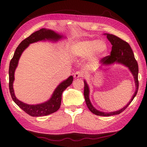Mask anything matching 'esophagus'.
Segmentation results:
<instances>
[{
	"label": "esophagus",
	"instance_id": "1",
	"mask_svg": "<svg viewBox=\"0 0 147 147\" xmlns=\"http://www.w3.org/2000/svg\"><path fill=\"white\" fill-rule=\"evenodd\" d=\"M83 76V74L82 72H80V71H78V72H76L74 75V77L75 78H81Z\"/></svg>",
	"mask_w": 147,
	"mask_h": 147
}]
</instances>
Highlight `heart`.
Wrapping results in <instances>:
<instances>
[{"label":"heart","mask_w":147,"mask_h":147,"mask_svg":"<svg viewBox=\"0 0 147 147\" xmlns=\"http://www.w3.org/2000/svg\"><path fill=\"white\" fill-rule=\"evenodd\" d=\"M108 45L103 40H85L75 42L70 49V55L76 58H84L88 56V63L91 64L97 59L105 56Z\"/></svg>","instance_id":"obj_1"}]
</instances>
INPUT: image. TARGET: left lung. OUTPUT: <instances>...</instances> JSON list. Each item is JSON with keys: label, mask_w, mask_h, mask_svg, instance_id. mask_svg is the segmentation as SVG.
<instances>
[{"label": "left lung", "mask_w": 147, "mask_h": 147, "mask_svg": "<svg viewBox=\"0 0 147 147\" xmlns=\"http://www.w3.org/2000/svg\"><path fill=\"white\" fill-rule=\"evenodd\" d=\"M104 35H106L109 41L112 44V47L110 55L104 57L100 61V66L99 67V68L102 66H109L115 64H121L125 66L130 71L133 77H134L136 86V91L134 94L132 96L131 100L129 101L128 103L125 106L118 110L110 112H105L98 110L92 105L90 99V87H89L86 80H84V97L89 110L92 113L98 115V116L110 117L112 116V115H118L120 113L123 112L127 107L128 105L131 103L133 99H134L137 93L138 89H139V81H138L139 67H138V64L135 59L134 53H133L130 45L126 42L123 40L122 39L112 34L105 33L104 34Z\"/></svg>", "instance_id": "1"}]
</instances>
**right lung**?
<instances>
[{
    "label": "right lung",
    "instance_id": "add662e5",
    "mask_svg": "<svg viewBox=\"0 0 147 147\" xmlns=\"http://www.w3.org/2000/svg\"><path fill=\"white\" fill-rule=\"evenodd\" d=\"M66 37L56 33L51 29L42 28L31 34L29 37L22 41L16 49L9 66V89L13 100L26 113L32 117H43L56 112L60 107L62 94L65 89L69 86L73 82V76H70L59 84L55 88L50 99L47 101L37 104H28L17 99L15 96L13 82L15 81V72L18 65L19 60L22 53L30 44L40 41H50L56 43Z\"/></svg>",
    "mask_w": 147,
    "mask_h": 147
}]
</instances>
